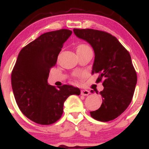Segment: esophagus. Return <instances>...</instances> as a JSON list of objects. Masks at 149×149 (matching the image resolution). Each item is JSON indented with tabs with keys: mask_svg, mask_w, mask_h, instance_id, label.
<instances>
[{
	"mask_svg": "<svg viewBox=\"0 0 149 149\" xmlns=\"http://www.w3.org/2000/svg\"><path fill=\"white\" fill-rule=\"evenodd\" d=\"M80 94H81V95H83V96H87V95H88L89 94H90V92H89L88 90H83L80 92Z\"/></svg>",
	"mask_w": 149,
	"mask_h": 149,
	"instance_id": "esophagus-1",
	"label": "esophagus"
}]
</instances>
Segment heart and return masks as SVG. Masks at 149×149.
Returning a JSON list of instances; mask_svg holds the SVG:
<instances>
[{
	"instance_id": "obj_1",
	"label": "heart",
	"mask_w": 149,
	"mask_h": 149,
	"mask_svg": "<svg viewBox=\"0 0 149 149\" xmlns=\"http://www.w3.org/2000/svg\"><path fill=\"white\" fill-rule=\"evenodd\" d=\"M92 50L91 48L86 44H79L76 47V52L77 53H82L87 52V51Z\"/></svg>"
}]
</instances>
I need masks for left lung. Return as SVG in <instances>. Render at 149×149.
I'll use <instances>...</instances> for the list:
<instances>
[{
	"label": "left lung",
	"instance_id": "obj_1",
	"mask_svg": "<svg viewBox=\"0 0 149 149\" xmlns=\"http://www.w3.org/2000/svg\"><path fill=\"white\" fill-rule=\"evenodd\" d=\"M77 37L90 44L95 52L92 73L104 80L100 108L90 112L94 119L108 122L122 114L130 104L137 77L130 54L117 38L102 31L73 29Z\"/></svg>",
	"mask_w": 149,
	"mask_h": 149
}]
</instances>
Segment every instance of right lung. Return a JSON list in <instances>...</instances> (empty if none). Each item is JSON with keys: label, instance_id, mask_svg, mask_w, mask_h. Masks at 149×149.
<instances>
[{"label": "right lung", "instance_id": "obj_1", "mask_svg": "<svg viewBox=\"0 0 149 149\" xmlns=\"http://www.w3.org/2000/svg\"><path fill=\"white\" fill-rule=\"evenodd\" d=\"M71 33L60 29L42 34L22 49L12 71V88L18 107L38 124L55 123L62 115L66 99L80 94V89L72 85L57 89L47 83L49 70Z\"/></svg>", "mask_w": 149, "mask_h": 149}]
</instances>
